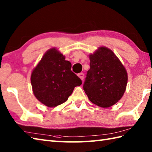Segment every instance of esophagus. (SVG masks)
Masks as SVG:
<instances>
[{"instance_id":"obj_1","label":"esophagus","mask_w":152,"mask_h":152,"mask_svg":"<svg viewBox=\"0 0 152 152\" xmlns=\"http://www.w3.org/2000/svg\"><path fill=\"white\" fill-rule=\"evenodd\" d=\"M78 76L80 77V79H81L82 80H83V77H84V74H83V73L81 72V73L78 74Z\"/></svg>"}]
</instances>
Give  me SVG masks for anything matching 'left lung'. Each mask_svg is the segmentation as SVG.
Masks as SVG:
<instances>
[{
  "label": "left lung",
  "mask_w": 152,
  "mask_h": 152,
  "mask_svg": "<svg viewBox=\"0 0 152 152\" xmlns=\"http://www.w3.org/2000/svg\"><path fill=\"white\" fill-rule=\"evenodd\" d=\"M90 69L83 88L90 101L102 108L114 105L124 95L127 73L114 52L100 47L89 55Z\"/></svg>",
  "instance_id": "obj_1"
}]
</instances>
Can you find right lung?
I'll return each mask as SVG.
<instances>
[{
  "label": "right lung",
  "instance_id": "right-lung-1",
  "mask_svg": "<svg viewBox=\"0 0 152 152\" xmlns=\"http://www.w3.org/2000/svg\"><path fill=\"white\" fill-rule=\"evenodd\" d=\"M71 64L56 48L47 51L33 69L31 82L34 96L48 107L67 101L82 80L71 70Z\"/></svg>",
  "mask_w": 152,
  "mask_h": 152
}]
</instances>
